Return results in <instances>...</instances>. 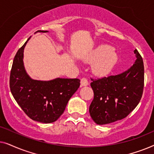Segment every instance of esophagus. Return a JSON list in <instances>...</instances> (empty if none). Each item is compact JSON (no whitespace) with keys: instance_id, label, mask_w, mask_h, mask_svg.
Instances as JSON below:
<instances>
[{"instance_id":"obj_1","label":"esophagus","mask_w":154,"mask_h":154,"mask_svg":"<svg viewBox=\"0 0 154 154\" xmlns=\"http://www.w3.org/2000/svg\"><path fill=\"white\" fill-rule=\"evenodd\" d=\"M81 86H87L88 85V80L85 79V78H83L81 80Z\"/></svg>"}]
</instances>
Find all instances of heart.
Returning a JSON list of instances; mask_svg holds the SVG:
<instances>
[{
  "label": "heart",
  "instance_id": "b5f03b06",
  "mask_svg": "<svg viewBox=\"0 0 154 154\" xmlns=\"http://www.w3.org/2000/svg\"><path fill=\"white\" fill-rule=\"evenodd\" d=\"M115 50L108 45H101L94 50L85 59V62L93 63L92 70L97 75H106L114 66L117 61Z\"/></svg>",
  "mask_w": 154,
  "mask_h": 154
}]
</instances>
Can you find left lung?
<instances>
[{
	"label": "left lung",
	"mask_w": 154,
	"mask_h": 154,
	"mask_svg": "<svg viewBox=\"0 0 154 154\" xmlns=\"http://www.w3.org/2000/svg\"><path fill=\"white\" fill-rule=\"evenodd\" d=\"M136 60L127 71L115 75L91 79L94 99L89 112L94 123L105 125L123 119L135 109L144 89L142 57L134 50Z\"/></svg>",
	"instance_id": "obj_1"
}]
</instances>
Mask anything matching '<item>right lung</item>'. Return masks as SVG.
Listing matches in <instances>:
<instances>
[{
  "label": "right lung",
  "instance_id": "right-lung-1",
  "mask_svg": "<svg viewBox=\"0 0 154 154\" xmlns=\"http://www.w3.org/2000/svg\"><path fill=\"white\" fill-rule=\"evenodd\" d=\"M29 39L19 49L14 58L10 76V91L30 119L43 123H53L64 113L69 100L79 89L80 80L57 78L51 81H38L31 79L23 62L24 50Z\"/></svg>",
  "mask_w": 154,
  "mask_h": 154
}]
</instances>
